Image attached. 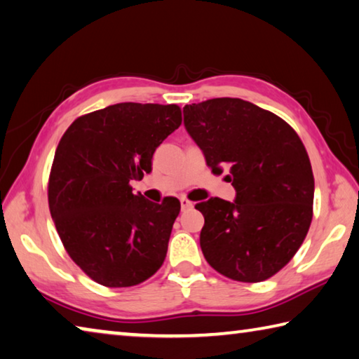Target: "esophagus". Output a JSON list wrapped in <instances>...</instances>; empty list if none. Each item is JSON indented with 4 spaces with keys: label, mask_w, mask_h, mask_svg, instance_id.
Listing matches in <instances>:
<instances>
[{
    "label": "esophagus",
    "mask_w": 359,
    "mask_h": 359,
    "mask_svg": "<svg viewBox=\"0 0 359 359\" xmlns=\"http://www.w3.org/2000/svg\"><path fill=\"white\" fill-rule=\"evenodd\" d=\"M180 205H182V210H187V208L193 207V202L188 201L187 198H180Z\"/></svg>",
    "instance_id": "obj_1"
}]
</instances>
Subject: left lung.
I'll return each instance as SVG.
<instances>
[{"instance_id":"left-lung-1","label":"left lung","mask_w":359,"mask_h":359,"mask_svg":"<svg viewBox=\"0 0 359 359\" xmlns=\"http://www.w3.org/2000/svg\"><path fill=\"white\" fill-rule=\"evenodd\" d=\"M184 126L212 172L227 169L236 188V201L196 204L202 254L233 281H265L295 256L312 221L314 175L302 140L281 117L229 97L185 105Z\"/></svg>"}]
</instances>
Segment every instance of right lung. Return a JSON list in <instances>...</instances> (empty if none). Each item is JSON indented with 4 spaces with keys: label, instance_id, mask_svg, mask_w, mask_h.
<instances>
[{
    "label": "right lung",
    "instance_id": "right-lung-1",
    "mask_svg": "<svg viewBox=\"0 0 359 359\" xmlns=\"http://www.w3.org/2000/svg\"><path fill=\"white\" fill-rule=\"evenodd\" d=\"M177 105L116 103L74 121L55 152L48 205L72 260L105 287H130L166 257L177 198L161 204L135 194L152 171L155 149L177 130Z\"/></svg>",
    "mask_w": 359,
    "mask_h": 359
}]
</instances>
